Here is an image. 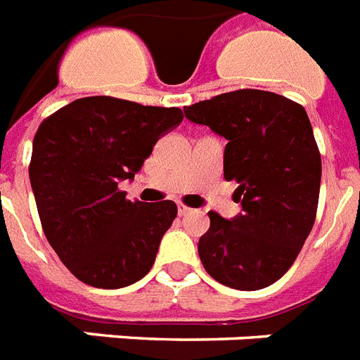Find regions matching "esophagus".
Returning <instances> with one entry per match:
<instances>
[{
    "label": "esophagus",
    "mask_w": 360,
    "mask_h": 360,
    "mask_svg": "<svg viewBox=\"0 0 360 360\" xmlns=\"http://www.w3.org/2000/svg\"><path fill=\"white\" fill-rule=\"evenodd\" d=\"M189 212H191V208H188L186 204L178 202V214H180V215H188Z\"/></svg>",
    "instance_id": "obj_1"
}]
</instances>
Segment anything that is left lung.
<instances>
[{"mask_svg":"<svg viewBox=\"0 0 360 360\" xmlns=\"http://www.w3.org/2000/svg\"><path fill=\"white\" fill-rule=\"evenodd\" d=\"M186 119L229 143L225 178L238 182L243 214L208 212L198 257L210 277L234 290L266 288L297 258L316 221L321 156L303 105L281 94L240 89L184 108Z\"/></svg>","mask_w":360,"mask_h":360,"instance_id":"1","label":"left lung"}]
</instances>
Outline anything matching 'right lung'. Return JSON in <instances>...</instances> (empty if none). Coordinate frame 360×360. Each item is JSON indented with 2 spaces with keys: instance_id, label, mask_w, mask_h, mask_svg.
Returning a JSON list of instances; mask_svg holds the SVG:
<instances>
[{
  "instance_id": "obj_1",
  "label": "right lung",
  "mask_w": 360,
  "mask_h": 360,
  "mask_svg": "<svg viewBox=\"0 0 360 360\" xmlns=\"http://www.w3.org/2000/svg\"><path fill=\"white\" fill-rule=\"evenodd\" d=\"M182 109L113 96L70 102L42 120L30 180L46 238L74 277L94 288L130 286L150 271L176 217L172 200H128L131 180Z\"/></svg>"
}]
</instances>
